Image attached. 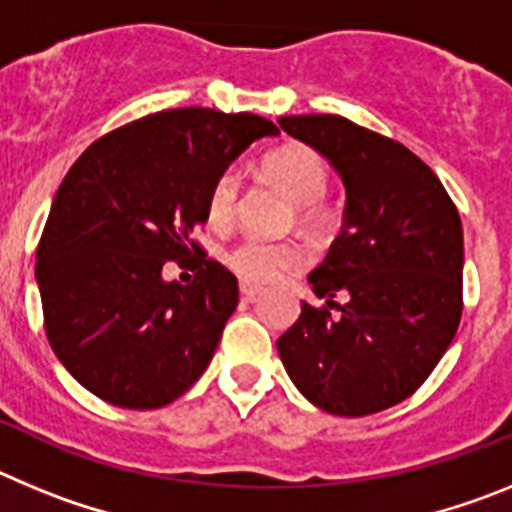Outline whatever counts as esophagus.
Wrapping results in <instances>:
<instances>
[{"label":"esophagus","mask_w":512,"mask_h":512,"mask_svg":"<svg viewBox=\"0 0 512 512\" xmlns=\"http://www.w3.org/2000/svg\"><path fill=\"white\" fill-rule=\"evenodd\" d=\"M261 295V287H256V284H248V282H241V297L246 302H253L256 297Z\"/></svg>","instance_id":"obj_1"}]
</instances>
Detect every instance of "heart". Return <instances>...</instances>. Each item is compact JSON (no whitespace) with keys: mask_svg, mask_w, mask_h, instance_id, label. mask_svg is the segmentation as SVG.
Masks as SVG:
<instances>
[{"mask_svg":"<svg viewBox=\"0 0 512 512\" xmlns=\"http://www.w3.org/2000/svg\"><path fill=\"white\" fill-rule=\"evenodd\" d=\"M264 174L295 202L297 220L305 228H323L325 210L320 200L328 192L330 174L320 153L305 146H287L266 158ZM238 194H241V176L235 169H225L212 182L207 194V220L215 228L230 225L238 210ZM223 261L243 282L269 284L305 264V251L292 241H264L248 235L225 251Z\"/></svg>","mask_w":512,"mask_h":512,"instance_id":"heart-1","label":"heart"}]
</instances>
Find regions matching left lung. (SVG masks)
<instances>
[{"mask_svg": "<svg viewBox=\"0 0 512 512\" xmlns=\"http://www.w3.org/2000/svg\"><path fill=\"white\" fill-rule=\"evenodd\" d=\"M346 187L343 230L307 282L325 307L302 302L277 341L297 390L333 415H372L408 400L436 369L461 320L464 233L438 176L402 143L338 115L279 117ZM341 291L346 306L332 297ZM336 306L338 316H330Z\"/></svg>", "mask_w": 512, "mask_h": 512, "instance_id": "left-lung-1", "label": "left lung"}]
</instances>
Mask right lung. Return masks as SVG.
<instances>
[{
  "instance_id": "1",
  "label": "right lung",
  "mask_w": 512,
  "mask_h": 512,
  "mask_svg": "<svg viewBox=\"0 0 512 512\" xmlns=\"http://www.w3.org/2000/svg\"><path fill=\"white\" fill-rule=\"evenodd\" d=\"M259 115L205 107L140 117L81 153L38 246L45 333L71 377L117 408H164L210 366L238 305V279L200 256L189 284L164 264L202 253L212 182L253 140Z\"/></svg>"
}]
</instances>
